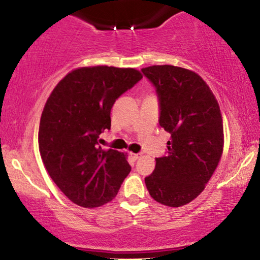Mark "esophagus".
I'll return each mask as SVG.
<instances>
[{
    "label": "esophagus",
    "instance_id": "1",
    "mask_svg": "<svg viewBox=\"0 0 260 260\" xmlns=\"http://www.w3.org/2000/svg\"><path fill=\"white\" fill-rule=\"evenodd\" d=\"M141 157V154H131V158L134 159V161H136V159H138Z\"/></svg>",
    "mask_w": 260,
    "mask_h": 260
}]
</instances>
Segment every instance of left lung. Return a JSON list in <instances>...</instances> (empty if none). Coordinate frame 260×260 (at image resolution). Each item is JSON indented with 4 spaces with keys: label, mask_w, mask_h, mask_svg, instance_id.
I'll return each instance as SVG.
<instances>
[{
    "label": "left lung",
    "mask_w": 260,
    "mask_h": 260,
    "mask_svg": "<svg viewBox=\"0 0 260 260\" xmlns=\"http://www.w3.org/2000/svg\"><path fill=\"white\" fill-rule=\"evenodd\" d=\"M142 72L156 87L161 106L159 125L170 134L168 155L156 158L145 186L155 201L181 207L201 194L221 159L220 106L206 81L193 71L154 65Z\"/></svg>",
    "instance_id": "1"
}]
</instances>
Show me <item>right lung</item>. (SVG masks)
I'll list each match as a JSON object with an SVG mask.
<instances>
[{
  "label": "right lung",
  "mask_w": 260,
  "mask_h": 260,
  "mask_svg": "<svg viewBox=\"0 0 260 260\" xmlns=\"http://www.w3.org/2000/svg\"><path fill=\"white\" fill-rule=\"evenodd\" d=\"M142 77L135 69L79 67L49 94L39 126V150L48 175L76 205L108 204L130 173L126 154L103 150L98 138L111 127L116 99Z\"/></svg>",
  "instance_id": "1"
}]
</instances>
